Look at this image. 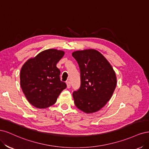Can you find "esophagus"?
<instances>
[{
	"instance_id": "34e87169",
	"label": "esophagus",
	"mask_w": 149,
	"mask_h": 149,
	"mask_svg": "<svg viewBox=\"0 0 149 149\" xmlns=\"http://www.w3.org/2000/svg\"><path fill=\"white\" fill-rule=\"evenodd\" d=\"M66 84H67V87H68V88H70V86H71V84H70V81H66Z\"/></svg>"
}]
</instances>
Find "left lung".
<instances>
[{
    "label": "left lung",
    "instance_id": "left-lung-1",
    "mask_svg": "<svg viewBox=\"0 0 149 149\" xmlns=\"http://www.w3.org/2000/svg\"><path fill=\"white\" fill-rule=\"evenodd\" d=\"M72 56L80 72V87L72 93L77 108L86 113L102 109L116 87V76L106 58L95 49L77 51Z\"/></svg>",
    "mask_w": 149,
    "mask_h": 149
}]
</instances>
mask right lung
<instances>
[{
    "instance_id": "right-lung-1",
    "label": "right lung",
    "mask_w": 149,
    "mask_h": 149,
    "mask_svg": "<svg viewBox=\"0 0 149 149\" xmlns=\"http://www.w3.org/2000/svg\"><path fill=\"white\" fill-rule=\"evenodd\" d=\"M64 52L49 49L28 59L20 72V85L26 99L38 108L54 104L59 94L67 87L60 79V70L56 64Z\"/></svg>"
}]
</instances>
